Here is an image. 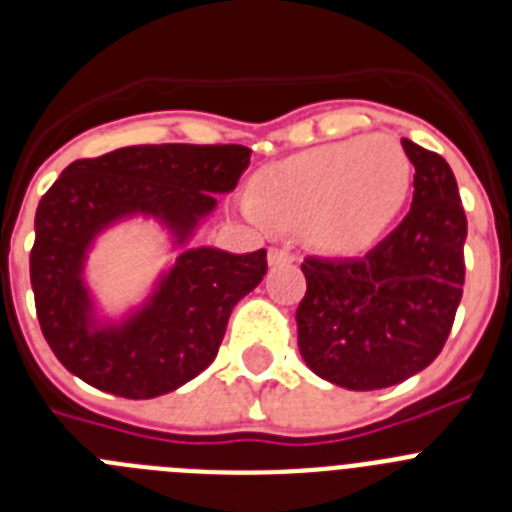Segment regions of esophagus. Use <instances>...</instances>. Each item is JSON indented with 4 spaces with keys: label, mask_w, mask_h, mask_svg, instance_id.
<instances>
[{
    "label": "esophagus",
    "mask_w": 512,
    "mask_h": 512,
    "mask_svg": "<svg viewBox=\"0 0 512 512\" xmlns=\"http://www.w3.org/2000/svg\"><path fill=\"white\" fill-rule=\"evenodd\" d=\"M289 261H295V256L287 251V248H269V264H289Z\"/></svg>",
    "instance_id": "obj_1"
}]
</instances>
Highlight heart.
<instances>
[{"label": "heart", "instance_id": "1", "mask_svg": "<svg viewBox=\"0 0 512 512\" xmlns=\"http://www.w3.org/2000/svg\"><path fill=\"white\" fill-rule=\"evenodd\" d=\"M413 166L387 135L310 148L259 174L243 194L248 220L266 230L297 228L315 248L356 256L382 241L405 207Z\"/></svg>", "mask_w": 512, "mask_h": 512}]
</instances>
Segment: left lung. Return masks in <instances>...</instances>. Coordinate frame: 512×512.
<instances>
[{"instance_id":"obj_1","label":"left lung","mask_w":512,"mask_h":512,"mask_svg":"<svg viewBox=\"0 0 512 512\" xmlns=\"http://www.w3.org/2000/svg\"><path fill=\"white\" fill-rule=\"evenodd\" d=\"M415 166L413 205L361 259L307 256L297 346L318 377L382 390L441 354L464 287L467 215L443 156L402 138Z\"/></svg>"}]
</instances>
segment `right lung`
<instances>
[{
    "mask_svg": "<svg viewBox=\"0 0 512 512\" xmlns=\"http://www.w3.org/2000/svg\"><path fill=\"white\" fill-rule=\"evenodd\" d=\"M251 164L246 146H128L63 169L35 212L30 282L40 330L71 374L128 400L174 392L215 361L238 300L266 274V251L184 248L148 300L120 323L94 312L87 253L110 225L143 215L187 246Z\"/></svg>",
    "mask_w": 512,
    "mask_h": 512,
    "instance_id": "1",
    "label": "right lung"
}]
</instances>
